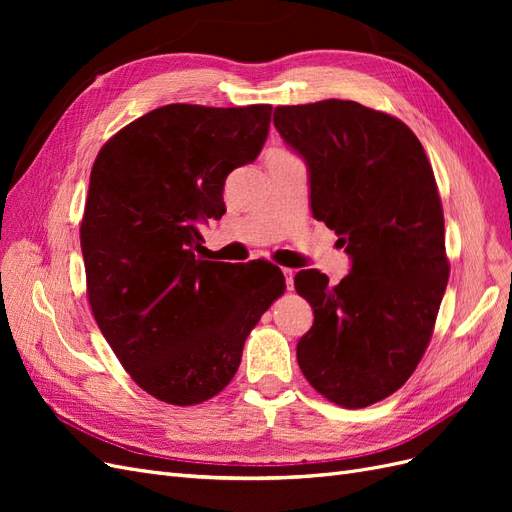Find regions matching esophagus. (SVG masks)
I'll list each match as a JSON object with an SVG mask.
<instances>
[{"mask_svg":"<svg viewBox=\"0 0 512 512\" xmlns=\"http://www.w3.org/2000/svg\"><path fill=\"white\" fill-rule=\"evenodd\" d=\"M282 273H284V277H286V288H288V290H292V288H294V269L284 267V269H282Z\"/></svg>","mask_w":512,"mask_h":512,"instance_id":"34e87169","label":"esophagus"}]
</instances>
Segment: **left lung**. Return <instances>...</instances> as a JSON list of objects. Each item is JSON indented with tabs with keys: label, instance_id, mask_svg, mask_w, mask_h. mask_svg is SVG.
Wrapping results in <instances>:
<instances>
[{
	"label": "left lung",
	"instance_id": "left-lung-1",
	"mask_svg": "<svg viewBox=\"0 0 512 512\" xmlns=\"http://www.w3.org/2000/svg\"><path fill=\"white\" fill-rule=\"evenodd\" d=\"M273 123L307 164L309 203L352 258L337 286L294 275L314 309L297 344L307 382L344 408L393 395L429 346L448 282L444 213L421 141L352 100L277 106Z\"/></svg>",
	"mask_w": 512,
	"mask_h": 512
}]
</instances>
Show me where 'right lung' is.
Listing matches in <instances>:
<instances>
[{
	"label": "right lung",
	"mask_w": 512,
	"mask_h": 512,
	"mask_svg": "<svg viewBox=\"0 0 512 512\" xmlns=\"http://www.w3.org/2000/svg\"><path fill=\"white\" fill-rule=\"evenodd\" d=\"M271 104H166L108 138L81 222L87 299L119 363L170 406L218 395L243 344L286 290L280 267L198 258L226 213L224 181L267 141Z\"/></svg>",
	"instance_id": "add662e5"
}]
</instances>
